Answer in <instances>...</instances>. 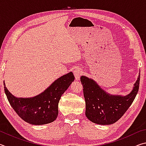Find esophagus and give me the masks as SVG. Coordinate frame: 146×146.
Here are the masks:
<instances>
[{
    "mask_svg": "<svg viewBox=\"0 0 146 146\" xmlns=\"http://www.w3.org/2000/svg\"><path fill=\"white\" fill-rule=\"evenodd\" d=\"M73 73H74V75H75L76 80H78L79 79H80V76L82 75L83 71H82V69L77 68L75 69V70H74V71H73Z\"/></svg>",
    "mask_w": 146,
    "mask_h": 146,
    "instance_id": "esophagus-1",
    "label": "esophagus"
}]
</instances>
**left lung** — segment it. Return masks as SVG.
I'll return each mask as SVG.
<instances>
[{
	"label": "left lung",
	"mask_w": 146,
	"mask_h": 146,
	"mask_svg": "<svg viewBox=\"0 0 146 146\" xmlns=\"http://www.w3.org/2000/svg\"><path fill=\"white\" fill-rule=\"evenodd\" d=\"M140 75L127 96H113L106 93L95 81L86 76L80 77L86 101V116L93 123L112 124L118 121L131 105L138 91Z\"/></svg>",
	"instance_id": "left-lung-1"
}]
</instances>
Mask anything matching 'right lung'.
I'll list each match as a JSON object with an SVG mask.
<instances>
[{"label": "right lung", "instance_id": "1", "mask_svg": "<svg viewBox=\"0 0 146 146\" xmlns=\"http://www.w3.org/2000/svg\"><path fill=\"white\" fill-rule=\"evenodd\" d=\"M72 72L56 80L44 92L33 98H16L7 90L4 91L12 108L22 119L33 125L53 122L58 116V105L61 96L74 81Z\"/></svg>", "mask_w": 146, "mask_h": 146}]
</instances>
